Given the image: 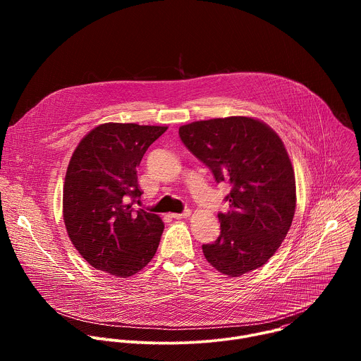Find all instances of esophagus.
Wrapping results in <instances>:
<instances>
[{
	"mask_svg": "<svg viewBox=\"0 0 361 361\" xmlns=\"http://www.w3.org/2000/svg\"><path fill=\"white\" fill-rule=\"evenodd\" d=\"M191 216V212L190 210H185V212H183V213H174V214H171V217L173 219H177V220H180V219H187V217H190Z\"/></svg>",
	"mask_w": 361,
	"mask_h": 361,
	"instance_id": "34e87169",
	"label": "esophagus"
}]
</instances>
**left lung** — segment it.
<instances>
[{
    "mask_svg": "<svg viewBox=\"0 0 361 361\" xmlns=\"http://www.w3.org/2000/svg\"><path fill=\"white\" fill-rule=\"evenodd\" d=\"M180 138L207 166L217 183H228V213H219L221 233L204 244L207 262L240 277L264 266L286 238L295 212V178L277 133L251 117H226L181 126Z\"/></svg>",
    "mask_w": 361,
    "mask_h": 361,
    "instance_id": "1",
    "label": "left lung"
}]
</instances>
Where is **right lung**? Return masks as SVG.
Returning a JSON list of instances; mask_svg holds the SVG:
<instances>
[{
	"label": "right lung",
	"mask_w": 361,
	"mask_h": 361,
	"mask_svg": "<svg viewBox=\"0 0 361 361\" xmlns=\"http://www.w3.org/2000/svg\"><path fill=\"white\" fill-rule=\"evenodd\" d=\"M167 127L106 123L91 130L70 160L63 216L68 237L97 270L130 277L156 254L164 230L157 214L133 202L141 197L137 167Z\"/></svg>",
	"instance_id": "right-lung-1"
}]
</instances>
